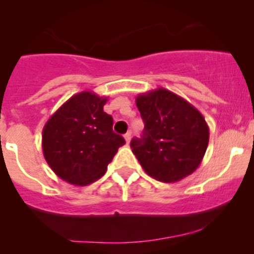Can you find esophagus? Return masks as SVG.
I'll list each match as a JSON object with an SVG mask.
<instances>
[{"label": "esophagus", "mask_w": 254, "mask_h": 254, "mask_svg": "<svg viewBox=\"0 0 254 254\" xmlns=\"http://www.w3.org/2000/svg\"><path fill=\"white\" fill-rule=\"evenodd\" d=\"M124 139H125V142L129 143L130 140H131V134H130V132H127V134L124 135Z\"/></svg>", "instance_id": "esophagus-1"}]
</instances>
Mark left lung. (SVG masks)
<instances>
[{
    "label": "left lung",
    "mask_w": 254,
    "mask_h": 254,
    "mask_svg": "<svg viewBox=\"0 0 254 254\" xmlns=\"http://www.w3.org/2000/svg\"><path fill=\"white\" fill-rule=\"evenodd\" d=\"M145 129L132 139V152L146 173L165 183L191 175L203 161L209 127L203 114L168 89L156 88L135 99Z\"/></svg>",
    "instance_id": "obj_1"
}]
</instances>
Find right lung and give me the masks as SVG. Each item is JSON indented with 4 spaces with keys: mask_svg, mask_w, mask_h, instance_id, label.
Returning <instances> with one entry per match:
<instances>
[{
    "mask_svg": "<svg viewBox=\"0 0 254 254\" xmlns=\"http://www.w3.org/2000/svg\"><path fill=\"white\" fill-rule=\"evenodd\" d=\"M107 101V97L83 91L67 99L44 125L45 161L67 183L88 186L96 182L125 143L113 131V118L103 111Z\"/></svg>",
    "mask_w": 254,
    "mask_h": 254,
    "instance_id": "1",
    "label": "right lung"
}]
</instances>
